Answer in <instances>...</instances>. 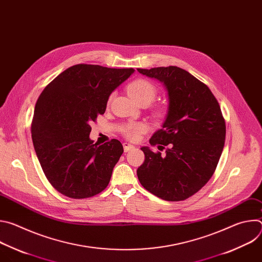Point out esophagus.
<instances>
[{
	"label": "esophagus",
	"mask_w": 262,
	"mask_h": 262,
	"mask_svg": "<svg viewBox=\"0 0 262 262\" xmlns=\"http://www.w3.org/2000/svg\"><path fill=\"white\" fill-rule=\"evenodd\" d=\"M134 148H135V146H133V145L128 144V143H123V149H124L125 152L132 150V149H134Z\"/></svg>",
	"instance_id": "esophagus-1"
}]
</instances>
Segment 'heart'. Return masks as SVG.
Wrapping results in <instances>:
<instances>
[{"label": "heart", "instance_id": "heart-1", "mask_svg": "<svg viewBox=\"0 0 262 262\" xmlns=\"http://www.w3.org/2000/svg\"><path fill=\"white\" fill-rule=\"evenodd\" d=\"M127 93L128 95L139 104L147 103L149 104L155 100L158 94V90L156 86L147 80L137 79L127 85ZM155 116L157 118H162L164 116V112L162 110H156ZM147 130V126L145 123H128L124 126L122 133L124 137L128 140L135 141L138 137Z\"/></svg>", "mask_w": 262, "mask_h": 262}]
</instances>
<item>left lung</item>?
I'll list each match as a JSON object with an SVG mask.
<instances>
[{"instance_id":"left-lung-1","label":"left lung","mask_w":262,"mask_h":262,"mask_svg":"<svg viewBox=\"0 0 262 262\" xmlns=\"http://www.w3.org/2000/svg\"><path fill=\"white\" fill-rule=\"evenodd\" d=\"M164 83L169 111L163 128L149 140L165 155L142 147L145 161L137 170L143 188L166 201L196 194L213 175L226 137L220 104L209 88L177 66L138 68Z\"/></svg>"}]
</instances>
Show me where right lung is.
<instances>
[{"label":"right lung","instance_id":"right-lung-1","mask_svg":"<svg viewBox=\"0 0 262 262\" xmlns=\"http://www.w3.org/2000/svg\"><path fill=\"white\" fill-rule=\"evenodd\" d=\"M134 71L77 64L61 72L38 97L31 124L33 145L46 177L62 195L90 198L107 186L123 146L116 139L93 144L90 124Z\"/></svg>","mask_w":262,"mask_h":262}]
</instances>
